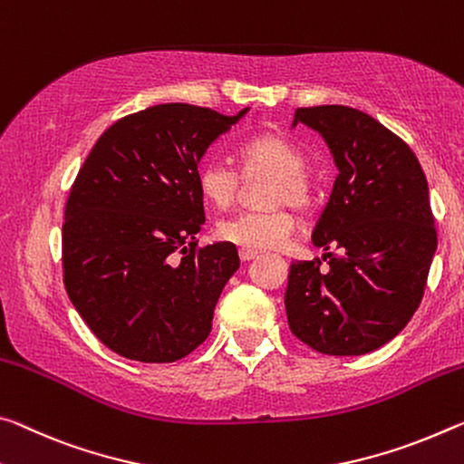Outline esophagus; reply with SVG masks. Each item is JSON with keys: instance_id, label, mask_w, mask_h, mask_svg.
I'll list each match as a JSON object with an SVG mask.
<instances>
[{"instance_id": "34e87169", "label": "esophagus", "mask_w": 464, "mask_h": 464, "mask_svg": "<svg viewBox=\"0 0 464 464\" xmlns=\"http://www.w3.org/2000/svg\"><path fill=\"white\" fill-rule=\"evenodd\" d=\"M256 256H258V252H254V249H246V247H241V249H239V258L244 260V262L254 260Z\"/></svg>"}]
</instances>
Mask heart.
<instances>
[{
  "label": "heart",
  "instance_id": "heart-1",
  "mask_svg": "<svg viewBox=\"0 0 464 464\" xmlns=\"http://www.w3.org/2000/svg\"><path fill=\"white\" fill-rule=\"evenodd\" d=\"M246 179L268 175L258 200L264 208L239 212L217 225L220 239L246 249H276L286 244L295 229L289 203L307 210L314 202V183L305 171V157L295 144L276 134L249 140L239 150ZM198 188L204 200L217 208H229L241 192V178L223 160H208L198 173Z\"/></svg>",
  "mask_w": 464,
  "mask_h": 464
}]
</instances>
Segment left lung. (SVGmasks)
<instances>
[{"mask_svg": "<svg viewBox=\"0 0 464 464\" xmlns=\"http://www.w3.org/2000/svg\"><path fill=\"white\" fill-rule=\"evenodd\" d=\"M297 123L324 138L338 175L312 233L329 266L291 264L286 320L314 351L365 355L392 341L421 304L438 247L428 179L413 150L359 109L301 107Z\"/></svg>", "mask_w": 464, "mask_h": 464, "instance_id": "obj_1", "label": "left lung"}]
</instances>
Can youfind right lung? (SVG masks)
<instances>
[{"label": "right lung", "instance_id": "add662e5", "mask_svg": "<svg viewBox=\"0 0 464 464\" xmlns=\"http://www.w3.org/2000/svg\"><path fill=\"white\" fill-rule=\"evenodd\" d=\"M247 111L149 107L102 131L78 171L65 204L63 285L88 328L117 355L171 363L210 334L239 254L229 241L198 247V165Z\"/></svg>", "mask_w": 464, "mask_h": 464}]
</instances>
